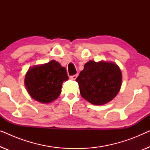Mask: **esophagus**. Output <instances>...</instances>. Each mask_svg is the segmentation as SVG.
I'll return each mask as SVG.
<instances>
[{
    "label": "esophagus",
    "mask_w": 150,
    "mask_h": 150,
    "mask_svg": "<svg viewBox=\"0 0 150 150\" xmlns=\"http://www.w3.org/2000/svg\"><path fill=\"white\" fill-rule=\"evenodd\" d=\"M77 76H78V74H74V75H73V76H71L70 78H71V79H73V80H76V79Z\"/></svg>",
    "instance_id": "34e87169"
}]
</instances>
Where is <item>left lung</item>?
Returning a JSON list of instances; mask_svg holds the SVG:
<instances>
[{
  "mask_svg": "<svg viewBox=\"0 0 150 150\" xmlns=\"http://www.w3.org/2000/svg\"><path fill=\"white\" fill-rule=\"evenodd\" d=\"M76 81L82 97L95 105H102L111 101L120 91L122 71L113 63L89 61Z\"/></svg>",
  "mask_w": 150,
  "mask_h": 150,
  "instance_id": "obj_1",
  "label": "left lung"
}]
</instances>
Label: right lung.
Returning <instances> with one entry per match:
<instances>
[{"label":"right lung","instance_id":"add662e5","mask_svg":"<svg viewBox=\"0 0 150 150\" xmlns=\"http://www.w3.org/2000/svg\"><path fill=\"white\" fill-rule=\"evenodd\" d=\"M67 79L66 69L52 60L30 67L26 74L24 83L28 93L34 100L49 103L59 97L62 84Z\"/></svg>","mask_w":150,"mask_h":150}]
</instances>
